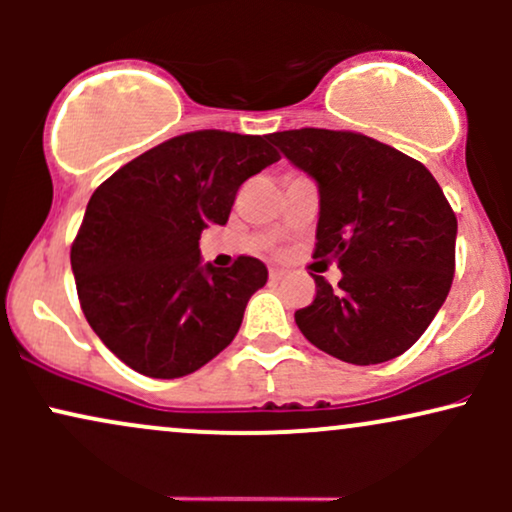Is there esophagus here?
<instances>
[{"mask_svg": "<svg viewBox=\"0 0 512 512\" xmlns=\"http://www.w3.org/2000/svg\"><path fill=\"white\" fill-rule=\"evenodd\" d=\"M284 274H286L284 269H269V279H272V281H279Z\"/></svg>", "mask_w": 512, "mask_h": 512, "instance_id": "esophagus-1", "label": "esophagus"}]
</instances>
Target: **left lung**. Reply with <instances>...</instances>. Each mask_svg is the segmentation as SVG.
<instances>
[{
    "label": "left lung",
    "instance_id": "obj_1",
    "mask_svg": "<svg viewBox=\"0 0 512 512\" xmlns=\"http://www.w3.org/2000/svg\"><path fill=\"white\" fill-rule=\"evenodd\" d=\"M272 142L320 187L313 257L337 262L332 289L313 274L315 301L296 310L310 344L354 366L409 349L455 276L457 216L424 163L366 134L289 129Z\"/></svg>",
    "mask_w": 512,
    "mask_h": 512
}]
</instances>
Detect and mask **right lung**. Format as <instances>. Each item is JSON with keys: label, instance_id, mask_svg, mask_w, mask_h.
I'll list each match as a JSON object with an SVG mask.
<instances>
[{"label": "right lung", "instance_id": "right-lung-1", "mask_svg": "<svg viewBox=\"0 0 512 512\" xmlns=\"http://www.w3.org/2000/svg\"><path fill=\"white\" fill-rule=\"evenodd\" d=\"M279 158L269 137L197 129L98 185L72 243V272L88 325L122 363L182 378L233 342L267 267L248 255L202 267L199 236L223 226L240 185Z\"/></svg>", "mask_w": 512, "mask_h": 512}]
</instances>
